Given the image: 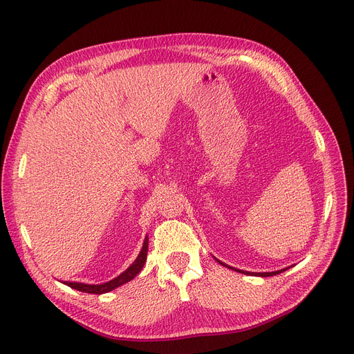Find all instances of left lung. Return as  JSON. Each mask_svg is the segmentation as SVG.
<instances>
[{"label": "left lung", "instance_id": "1", "mask_svg": "<svg viewBox=\"0 0 354 354\" xmlns=\"http://www.w3.org/2000/svg\"><path fill=\"white\" fill-rule=\"evenodd\" d=\"M215 259H216V258H215ZM216 261H218L223 266H227V268H230V269H232V270L239 272V274L252 275V277H262V278H265V277H274V275H278V274H281V272H285L286 269H289V266H288V268H283V269H279V270H275V272H248V270H242V269H235V268H232V266H230V265L221 262L220 259H216Z\"/></svg>", "mask_w": 354, "mask_h": 354}]
</instances>
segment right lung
Returning <instances> with one entry per match:
<instances>
[{"label":"right lung","mask_w":354,"mask_h":354,"mask_svg":"<svg viewBox=\"0 0 354 354\" xmlns=\"http://www.w3.org/2000/svg\"><path fill=\"white\" fill-rule=\"evenodd\" d=\"M147 250H149V238L146 236L145 238V242H143V247H142V251L140 254L138 255V258L134 259V262L124 270L122 272V274L119 277H116L115 279L109 281V282H104V283H100V285H88V283H80V282H64L65 285L71 286L72 289H76V290H80V292H85V293H95V295H102V293H107L111 292L127 282H130L131 279H134L136 277H138L139 272L143 269L145 263H146V259H147Z\"/></svg>","instance_id":"right-lung-1"}]
</instances>
